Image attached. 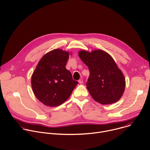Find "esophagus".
Wrapping results in <instances>:
<instances>
[{"label":"esophagus","mask_w":150,"mask_h":150,"mask_svg":"<svg viewBox=\"0 0 150 150\" xmlns=\"http://www.w3.org/2000/svg\"><path fill=\"white\" fill-rule=\"evenodd\" d=\"M78 82L79 83H83V79H80L79 81H78Z\"/></svg>","instance_id":"34e87169"}]
</instances>
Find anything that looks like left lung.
Returning a JSON list of instances; mask_svg holds the SVG:
<instances>
[{
  "mask_svg": "<svg viewBox=\"0 0 150 150\" xmlns=\"http://www.w3.org/2000/svg\"><path fill=\"white\" fill-rule=\"evenodd\" d=\"M78 55L88 67L86 88L94 100L104 105L117 102L125 88V79L112 57L104 51L81 50Z\"/></svg>",
  "mask_w": 150,
  "mask_h": 150,
  "instance_id": "left-lung-1",
  "label": "left lung"
}]
</instances>
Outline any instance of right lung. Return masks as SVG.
<instances>
[{
    "label": "right lung",
    "mask_w": 150,
    "mask_h": 150,
    "mask_svg": "<svg viewBox=\"0 0 150 150\" xmlns=\"http://www.w3.org/2000/svg\"><path fill=\"white\" fill-rule=\"evenodd\" d=\"M69 57V52L54 49L43 56L32 75V91L38 100L46 106L62 104L78 83L65 68Z\"/></svg>",
    "instance_id": "1"
}]
</instances>
